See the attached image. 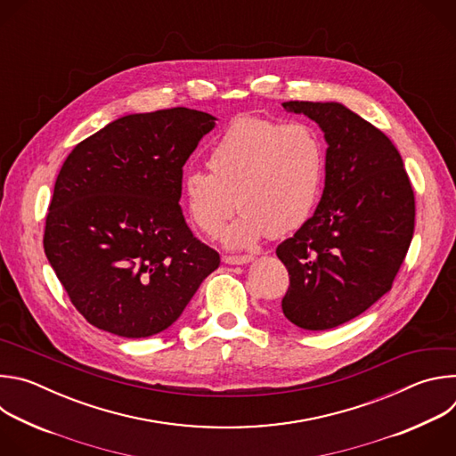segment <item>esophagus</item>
I'll return each instance as SVG.
<instances>
[{"mask_svg":"<svg viewBox=\"0 0 456 456\" xmlns=\"http://www.w3.org/2000/svg\"><path fill=\"white\" fill-rule=\"evenodd\" d=\"M224 259V264H227V265H243V264H248V262H252V256H248V254H243V256H224L222 257Z\"/></svg>","mask_w":456,"mask_h":456,"instance_id":"esophagus-1","label":"esophagus"}]
</instances>
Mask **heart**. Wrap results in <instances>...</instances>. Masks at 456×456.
Segmentation results:
<instances>
[{
    "instance_id": "1",
    "label": "heart",
    "mask_w": 456,
    "mask_h": 456,
    "mask_svg": "<svg viewBox=\"0 0 456 456\" xmlns=\"http://www.w3.org/2000/svg\"><path fill=\"white\" fill-rule=\"evenodd\" d=\"M208 167H191L182 176V199L192 224L215 236L236 206L241 215L222 240L229 247H248L265 234L285 236L308 218L324 151L317 132L305 122L241 115L211 144Z\"/></svg>"
}]
</instances>
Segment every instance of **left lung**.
<instances>
[{
    "mask_svg": "<svg viewBox=\"0 0 456 456\" xmlns=\"http://www.w3.org/2000/svg\"><path fill=\"white\" fill-rule=\"evenodd\" d=\"M283 108L315 120L329 148L315 213L276 248L290 278L281 308L299 329L329 330L392 289L413 238L415 194L394 142L346 106Z\"/></svg>",
    "mask_w": 456,
    "mask_h": 456,
    "instance_id": "left-lung-1",
    "label": "left lung"
}]
</instances>
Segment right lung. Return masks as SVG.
<instances>
[{"mask_svg":"<svg viewBox=\"0 0 456 456\" xmlns=\"http://www.w3.org/2000/svg\"><path fill=\"white\" fill-rule=\"evenodd\" d=\"M215 117L189 108L120 117L64 160L43 247L72 305L94 327L139 339L180 317L220 254L194 238L182 167Z\"/></svg>","mask_w":456,"mask_h":456,"instance_id":"1","label":"right lung"}]
</instances>
